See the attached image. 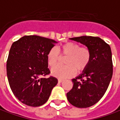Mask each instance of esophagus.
I'll use <instances>...</instances> for the list:
<instances>
[{
    "instance_id": "1",
    "label": "esophagus",
    "mask_w": 120,
    "mask_h": 120,
    "mask_svg": "<svg viewBox=\"0 0 120 120\" xmlns=\"http://www.w3.org/2000/svg\"><path fill=\"white\" fill-rule=\"evenodd\" d=\"M64 81V79H58V82H62Z\"/></svg>"
}]
</instances>
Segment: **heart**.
<instances>
[{
	"label": "heart",
	"mask_w": 120,
	"mask_h": 120,
	"mask_svg": "<svg viewBox=\"0 0 120 120\" xmlns=\"http://www.w3.org/2000/svg\"><path fill=\"white\" fill-rule=\"evenodd\" d=\"M61 58H66V66H57L52 70V74L58 78L64 79L74 75L76 70L81 72L86 70L91 60V54L85 47H80L74 42H67L58 50L52 48L47 54V62L50 67L54 68L60 63Z\"/></svg>",
	"instance_id": "b5f03b06"
}]
</instances>
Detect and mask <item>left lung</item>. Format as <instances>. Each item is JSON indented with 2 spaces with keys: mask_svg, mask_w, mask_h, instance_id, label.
<instances>
[{
  "mask_svg": "<svg viewBox=\"0 0 120 120\" xmlns=\"http://www.w3.org/2000/svg\"><path fill=\"white\" fill-rule=\"evenodd\" d=\"M85 45L91 54L88 67L73 79L72 89L66 96L70 104L79 108L91 107L107 91L113 75L111 48L99 37L81 36L70 38Z\"/></svg>",
  "mask_w": 120,
  "mask_h": 120,
  "instance_id": "left-lung-1",
  "label": "left lung"
}]
</instances>
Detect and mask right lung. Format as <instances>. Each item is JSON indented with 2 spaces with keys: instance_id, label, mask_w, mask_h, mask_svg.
<instances>
[{
  "instance_id": "right-lung-1",
  "label": "right lung",
  "mask_w": 120,
  "mask_h": 120,
  "mask_svg": "<svg viewBox=\"0 0 120 120\" xmlns=\"http://www.w3.org/2000/svg\"><path fill=\"white\" fill-rule=\"evenodd\" d=\"M57 41L38 35H25L13 43L7 62V75L14 95L24 104L38 107L50 97L58 83L50 71L47 54Z\"/></svg>"
}]
</instances>
